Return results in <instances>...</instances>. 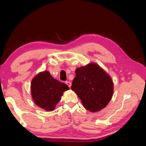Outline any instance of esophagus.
Instances as JSON below:
<instances>
[{"instance_id":"obj_1","label":"esophagus","mask_w":146,"mask_h":146,"mask_svg":"<svg viewBox=\"0 0 146 146\" xmlns=\"http://www.w3.org/2000/svg\"><path fill=\"white\" fill-rule=\"evenodd\" d=\"M65 83L70 88V86H71V83L70 82H65Z\"/></svg>"}]
</instances>
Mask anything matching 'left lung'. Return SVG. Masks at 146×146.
Returning <instances> with one entry per match:
<instances>
[{
    "instance_id": "8db88e82",
    "label": "left lung",
    "mask_w": 146,
    "mask_h": 146,
    "mask_svg": "<svg viewBox=\"0 0 146 146\" xmlns=\"http://www.w3.org/2000/svg\"><path fill=\"white\" fill-rule=\"evenodd\" d=\"M71 90L76 92L86 109L97 111L106 107L113 92L112 80L97 64L77 68Z\"/></svg>"
}]
</instances>
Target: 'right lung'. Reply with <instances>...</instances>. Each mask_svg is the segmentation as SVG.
<instances>
[{"label":"right lung","mask_w":146,"mask_h":146,"mask_svg":"<svg viewBox=\"0 0 146 146\" xmlns=\"http://www.w3.org/2000/svg\"><path fill=\"white\" fill-rule=\"evenodd\" d=\"M68 86L52 78L48 71L39 73L32 80L31 94L35 103L43 109L52 111Z\"/></svg>","instance_id":"add662e5"}]
</instances>
